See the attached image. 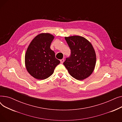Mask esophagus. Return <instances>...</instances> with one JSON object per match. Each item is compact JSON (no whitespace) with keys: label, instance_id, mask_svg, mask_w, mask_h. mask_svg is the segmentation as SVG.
Instances as JSON below:
<instances>
[{"label":"esophagus","instance_id":"obj_1","mask_svg":"<svg viewBox=\"0 0 122 122\" xmlns=\"http://www.w3.org/2000/svg\"><path fill=\"white\" fill-rule=\"evenodd\" d=\"M64 59H62L60 60V62H61V64H62L64 62Z\"/></svg>","mask_w":122,"mask_h":122}]
</instances>
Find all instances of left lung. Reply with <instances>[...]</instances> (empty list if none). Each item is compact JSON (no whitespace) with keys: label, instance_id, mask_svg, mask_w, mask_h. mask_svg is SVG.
Returning <instances> with one entry per match:
<instances>
[{"label":"left lung","instance_id":"obj_1","mask_svg":"<svg viewBox=\"0 0 122 122\" xmlns=\"http://www.w3.org/2000/svg\"><path fill=\"white\" fill-rule=\"evenodd\" d=\"M65 39L71 49V55L66 58L64 65L75 79L87 78L93 72L97 60L92 44L81 36L65 37Z\"/></svg>","mask_w":122,"mask_h":122}]
</instances>
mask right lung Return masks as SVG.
<instances>
[{"label":"right lung","mask_w":122,"mask_h":122,"mask_svg":"<svg viewBox=\"0 0 122 122\" xmlns=\"http://www.w3.org/2000/svg\"><path fill=\"white\" fill-rule=\"evenodd\" d=\"M53 39L52 35L41 34L34 38L28 47L25 55V67L29 74L36 79L48 78L60 63L50 47Z\"/></svg>","instance_id":"right-lung-1"}]
</instances>
